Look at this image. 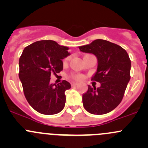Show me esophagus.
Segmentation results:
<instances>
[{
    "instance_id": "esophagus-1",
    "label": "esophagus",
    "mask_w": 148,
    "mask_h": 148,
    "mask_svg": "<svg viewBox=\"0 0 148 148\" xmlns=\"http://www.w3.org/2000/svg\"><path fill=\"white\" fill-rule=\"evenodd\" d=\"M71 86H77V84H78V83L77 82H72L71 83Z\"/></svg>"
}]
</instances>
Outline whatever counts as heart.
<instances>
[{
    "mask_svg": "<svg viewBox=\"0 0 148 148\" xmlns=\"http://www.w3.org/2000/svg\"><path fill=\"white\" fill-rule=\"evenodd\" d=\"M71 78L74 79L75 80H82L83 79V76L81 75V74H73V75H71Z\"/></svg>",
    "mask_w": 148,
    "mask_h": 148,
    "instance_id": "1",
    "label": "heart"
}]
</instances>
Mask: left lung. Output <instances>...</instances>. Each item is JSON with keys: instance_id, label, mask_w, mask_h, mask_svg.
Wrapping results in <instances>:
<instances>
[{"instance_id": "left-lung-1", "label": "left lung", "mask_w": 148, "mask_h": 148, "mask_svg": "<svg viewBox=\"0 0 148 148\" xmlns=\"http://www.w3.org/2000/svg\"><path fill=\"white\" fill-rule=\"evenodd\" d=\"M79 49L96 56L97 69L92 80L100 83L98 88L88 86L87 92L82 95L84 107L91 114H107L120 104L130 79L129 56L120 46L102 39Z\"/></svg>"}]
</instances>
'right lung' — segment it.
<instances>
[{
	"label": "right lung",
	"mask_w": 148,
	"mask_h": 148,
	"mask_svg": "<svg viewBox=\"0 0 148 148\" xmlns=\"http://www.w3.org/2000/svg\"><path fill=\"white\" fill-rule=\"evenodd\" d=\"M69 47L52 40L38 41L26 46L19 59V79L28 104L43 114H55L64 109L68 82L51 84V74L63 69L62 59L69 56Z\"/></svg>",
	"instance_id": "obj_1"
}]
</instances>
